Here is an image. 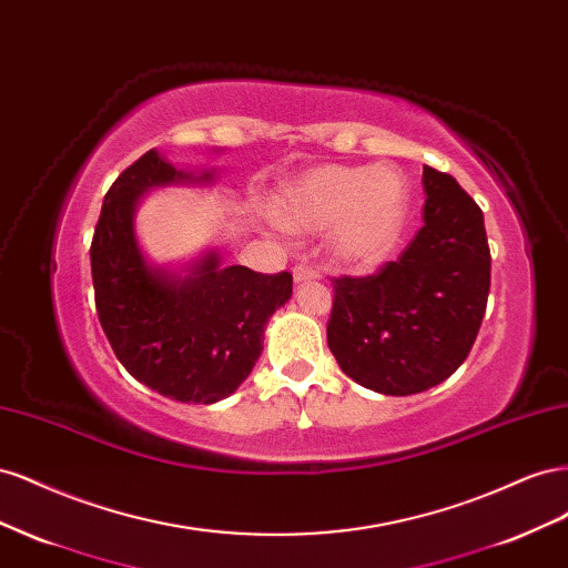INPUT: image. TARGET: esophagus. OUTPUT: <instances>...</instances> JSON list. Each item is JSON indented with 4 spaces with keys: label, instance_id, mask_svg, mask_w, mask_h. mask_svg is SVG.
I'll use <instances>...</instances> for the list:
<instances>
[{
    "label": "esophagus",
    "instance_id": "esophagus-1",
    "mask_svg": "<svg viewBox=\"0 0 568 568\" xmlns=\"http://www.w3.org/2000/svg\"><path fill=\"white\" fill-rule=\"evenodd\" d=\"M322 277L320 270L311 267V265H296L294 267V282L301 284V282H317Z\"/></svg>",
    "mask_w": 568,
    "mask_h": 568
}]
</instances>
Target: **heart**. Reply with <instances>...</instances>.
<instances>
[{
	"instance_id": "1",
	"label": "heart",
	"mask_w": 568,
	"mask_h": 568,
	"mask_svg": "<svg viewBox=\"0 0 568 568\" xmlns=\"http://www.w3.org/2000/svg\"><path fill=\"white\" fill-rule=\"evenodd\" d=\"M274 215L286 230L332 227L338 257L374 265L398 244L407 215V186L388 165H315L282 184Z\"/></svg>"
}]
</instances>
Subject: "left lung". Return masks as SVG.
<instances>
[{
	"label": "left lung",
	"mask_w": 568,
	"mask_h": 568,
	"mask_svg": "<svg viewBox=\"0 0 568 568\" xmlns=\"http://www.w3.org/2000/svg\"><path fill=\"white\" fill-rule=\"evenodd\" d=\"M424 227L367 277L334 284L326 343L338 367L384 395L432 388L467 359L490 291L484 213L448 173L424 165Z\"/></svg>",
	"instance_id": "obj_1"
}]
</instances>
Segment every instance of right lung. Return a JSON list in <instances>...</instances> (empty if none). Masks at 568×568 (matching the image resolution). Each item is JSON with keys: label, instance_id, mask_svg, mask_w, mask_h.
<instances>
[{"label": "right lung", "instance_id": "right-lung-1", "mask_svg": "<svg viewBox=\"0 0 568 568\" xmlns=\"http://www.w3.org/2000/svg\"><path fill=\"white\" fill-rule=\"evenodd\" d=\"M211 182L146 151L104 196L90 246L94 303L115 357L136 382L180 403L211 405L234 393L263 351L265 322L291 298L288 272L220 267L209 253L178 277L151 267L134 236V205L149 186Z\"/></svg>", "mask_w": 568, "mask_h": 568}]
</instances>
